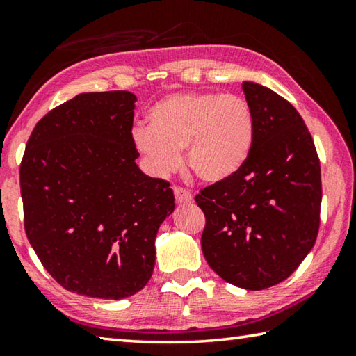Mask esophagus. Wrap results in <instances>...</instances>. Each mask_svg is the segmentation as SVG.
Instances as JSON below:
<instances>
[{
	"label": "esophagus",
	"instance_id": "1",
	"mask_svg": "<svg viewBox=\"0 0 356 356\" xmlns=\"http://www.w3.org/2000/svg\"><path fill=\"white\" fill-rule=\"evenodd\" d=\"M174 196H176L179 204H190V202H193V195L182 187H174Z\"/></svg>",
	"mask_w": 356,
	"mask_h": 356
}]
</instances>
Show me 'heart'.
<instances>
[{
  "label": "heart",
  "instance_id": "obj_1",
  "mask_svg": "<svg viewBox=\"0 0 356 356\" xmlns=\"http://www.w3.org/2000/svg\"><path fill=\"white\" fill-rule=\"evenodd\" d=\"M149 127L133 129V144L145 168L165 177L185 163L202 182L236 176L252 155L255 115L239 95L174 93L149 109Z\"/></svg>",
  "mask_w": 356,
  "mask_h": 356
}]
</instances>
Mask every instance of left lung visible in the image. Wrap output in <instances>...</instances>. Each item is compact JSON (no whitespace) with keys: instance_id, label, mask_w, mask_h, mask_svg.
I'll return each mask as SVG.
<instances>
[{"instance_id":"obj_1","label":"left lung","mask_w":356,"mask_h":356,"mask_svg":"<svg viewBox=\"0 0 356 356\" xmlns=\"http://www.w3.org/2000/svg\"><path fill=\"white\" fill-rule=\"evenodd\" d=\"M255 115L249 161L195 196L206 216L201 247L216 273L239 289L264 290L295 273L320 227L321 174L298 111L273 90L242 82Z\"/></svg>"}]
</instances>
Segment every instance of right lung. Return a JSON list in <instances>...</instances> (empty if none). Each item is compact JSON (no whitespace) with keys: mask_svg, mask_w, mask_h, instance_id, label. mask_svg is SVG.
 Instances as JSON below:
<instances>
[{"mask_svg":"<svg viewBox=\"0 0 356 356\" xmlns=\"http://www.w3.org/2000/svg\"><path fill=\"white\" fill-rule=\"evenodd\" d=\"M136 97L81 93L36 123L20 165L26 238L47 273L77 295L123 300L155 266V238L174 212L163 179L136 165Z\"/></svg>","mask_w":356,"mask_h":356,"instance_id":"add662e5","label":"right lung"}]
</instances>
